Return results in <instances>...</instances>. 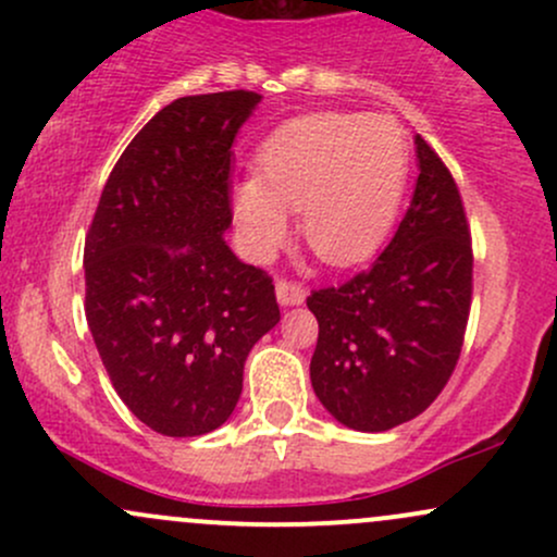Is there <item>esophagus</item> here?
<instances>
[{
    "label": "esophagus",
    "mask_w": 557,
    "mask_h": 557,
    "mask_svg": "<svg viewBox=\"0 0 557 557\" xmlns=\"http://www.w3.org/2000/svg\"><path fill=\"white\" fill-rule=\"evenodd\" d=\"M274 293H277L280 306H300L306 298V287L298 283H287V280H277Z\"/></svg>",
    "instance_id": "1"
}]
</instances>
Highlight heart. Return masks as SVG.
<instances>
[{
  "label": "heart",
  "instance_id": "b5f03b06",
  "mask_svg": "<svg viewBox=\"0 0 557 557\" xmlns=\"http://www.w3.org/2000/svg\"><path fill=\"white\" fill-rule=\"evenodd\" d=\"M406 154L385 120L309 114L280 127L259 151V177L233 183L230 207L243 246L270 257L287 235V212L319 259H367L398 212Z\"/></svg>",
  "mask_w": 557,
  "mask_h": 557
}]
</instances>
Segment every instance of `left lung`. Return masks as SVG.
Listing matches in <instances>:
<instances>
[{
	"mask_svg": "<svg viewBox=\"0 0 557 557\" xmlns=\"http://www.w3.org/2000/svg\"><path fill=\"white\" fill-rule=\"evenodd\" d=\"M417 188L393 240L367 272L306 298L319 322L311 387L332 419L387 432L443 393L471 306V238L461 194L417 136Z\"/></svg>",
	"mask_w": 557,
	"mask_h": 557,
	"instance_id": "8db88e82",
	"label": "left lung"
}]
</instances>
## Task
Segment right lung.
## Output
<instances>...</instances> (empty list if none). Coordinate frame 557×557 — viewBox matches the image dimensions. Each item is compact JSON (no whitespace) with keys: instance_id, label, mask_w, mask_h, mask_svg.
<instances>
[{"instance_id":"right-lung-1","label":"right lung","mask_w":557,"mask_h":557,"mask_svg":"<svg viewBox=\"0 0 557 557\" xmlns=\"http://www.w3.org/2000/svg\"><path fill=\"white\" fill-rule=\"evenodd\" d=\"M253 91L183 96L110 172L86 235V319L114 389L168 437L214 432L280 322L274 285L230 251L233 140Z\"/></svg>"}]
</instances>
